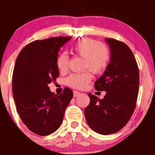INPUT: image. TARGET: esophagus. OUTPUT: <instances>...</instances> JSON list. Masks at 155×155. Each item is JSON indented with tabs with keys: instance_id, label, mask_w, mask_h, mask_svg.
I'll use <instances>...</instances> for the list:
<instances>
[{
	"instance_id": "34e87169",
	"label": "esophagus",
	"mask_w": 155,
	"mask_h": 155,
	"mask_svg": "<svg viewBox=\"0 0 155 155\" xmlns=\"http://www.w3.org/2000/svg\"><path fill=\"white\" fill-rule=\"evenodd\" d=\"M80 94H81V92H79V91H74V97L79 96Z\"/></svg>"
}]
</instances>
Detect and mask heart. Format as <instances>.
Here are the masks:
<instances>
[{
  "label": "heart",
  "instance_id": "obj_1",
  "mask_svg": "<svg viewBox=\"0 0 155 155\" xmlns=\"http://www.w3.org/2000/svg\"><path fill=\"white\" fill-rule=\"evenodd\" d=\"M74 51L81 57H84V69L89 68L93 73L100 74L107 68L110 60V52L109 48L103 43H98L91 39H83L73 47ZM69 57L66 53H61L57 60V68L61 72H65L68 68ZM91 80V74L88 71L82 73L72 74L66 79L68 86L74 88L82 89L88 84Z\"/></svg>",
  "mask_w": 155,
  "mask_h": 155
}]
</instances>
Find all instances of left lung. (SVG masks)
Wrapping results in <instances>:
<instances>
[{"mask_svg":"<svg viewBox=\"0 0 155 155\" xmlns=\"http://www.w3.org/2000/svg\"><path fill=\"white\" fill-rule=\"evenodd\" d=\"M105 40L110 48V62L94 87L106 94L100 99L88 93L90 103L84 116L92 130L109 135L120 130L131 118L139 91V71L127 45L113 39Z\"/></svg>","mask_w":155,"mask_h":155,"instance_id":"left-lung-1","label":"left lung"}]
</instances>
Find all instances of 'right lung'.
Listing matches in <instances>:
<instances>
[{"instance_id":"obj_1","label":"right lung","mask_w":155,"mask_h":155,"mask_svg":"<svg viewBox=\"0 0 155 155\" xmlns=\"http://www.w3.org/2000/svg\"><path fill=\"white\" fill-rule=\"evenodd\" d=\"M71 39L60 36L31 42L19 53L15 64L12 91L17 112L28 130L40 136L61 127L73 98L69 87L58 95L48 87L59 76L58 52Z\"/></svg>"}]
</instances>
